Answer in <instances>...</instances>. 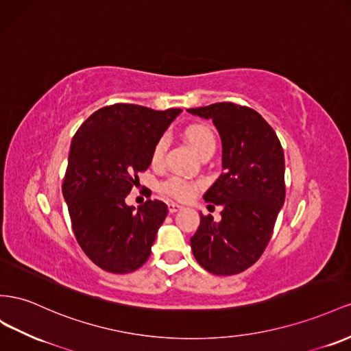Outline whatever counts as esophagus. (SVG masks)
Listing matches in <instances>:
<instances>
[{"label":"esophagus","instance_id":"obj_1","mask_svg":"<svg viewBox=\"0 0 351 351\" xmlns=\"http://www.w3.org/2000/svg\"><path fill=\"white\" fill-rule=\"evenodd\" d=\"M183 208H184V206L178 205V204H176V202H169V204H168V211L171 213V214H173V213H177V211H182Z\"/></svg>","mask_w":351,"mask_h":351}]
</instances>
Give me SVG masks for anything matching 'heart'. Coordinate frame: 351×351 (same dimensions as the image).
I'll return each mask as SVG.
<instances>
[{
  "instance_id": "heart-1",
  "label": "heart",
  "mask_w": 351,
  "mask_h": 351,
  "mask_svg": "<svg viewBox=\"0 0 351 351\" xmlns=\"http://www.w3.org/2000/svg\"><path fill=\"white\" fill-rule=\"evenodd\" d=\"M184 136L199 155H202L204 152H206V150H211V149L215 150V145H217L215 136L213 130L208 125L193 124L184 130ZM165 150H167V138L160 137L155 143L152 150L154 164H159L160 160H162ZM162 187L168 195H171L177 199H187L191 197L195 192V184L183 177H171L169 180H167Z\"/></svg>"
}]
</instances>
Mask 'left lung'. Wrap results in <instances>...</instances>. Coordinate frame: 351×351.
<instances>
[{
	"label": "left lung",
	"mask_w": 351,
	"mask_h": 351,
	"mask_svg": "<svg viewBox=\"0 0 351 351\" xmlns=\"http://www.w3.org/2000/svg\"><path fill=\"white\" fill-rule=\"evenodd\" d=\"M213 119L221 138V174L204 195L223 205L221 220L202 215L191 246L213 274L230 276L251 267L271 238L285 202V158L276 132L254 109L223 101L187 109Z\"/></svg>",
	"instance_id": "obj_1"
}]
</instances>
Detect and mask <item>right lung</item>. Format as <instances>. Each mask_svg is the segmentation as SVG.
Instances as JSON below:
<instances>
[{
	"label": "right lung",
	"mask_w": 351,
	"mask_h": 351,
	"mask_svg": "<svg viewBox=\"0 0 351 351\" xmlns=\"http://www.w3.org/2000/svg\"><path fill=\"white\" fill-rule=\"evenodd\" d=\"M180 112L117 103L94 112L72 138L62 191L75 238L103 270L130 273L149 258L168 206L149 199L136 210L125 197Z\"/></svg>",
	"instance_id": "right-lung-1"
}]
</instances>
